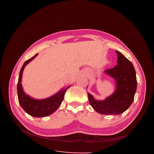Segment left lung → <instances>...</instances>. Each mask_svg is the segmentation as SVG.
Returning <instances> with one entry per match:
<instances>
[{
    "instance_id": "1",
    "label": "left lung",
    "mask_w": 154,
    "mask_h": 154,
    "mask_svg": "<svg viewBox=\"0 0 154 154\" xmlns=\"http://www.w3.org/2000/svg\"><path fill=\"white\" fill-rule=\"evenodd\" d=\"M118 65L106 69L105 73L115 80L114 92L105 100H97L87 93L90 105L97 112L105 115H118L127 110L131 105L137 89L136 74L132 62L119 51Z\"/></svg>"
}]
</instances>
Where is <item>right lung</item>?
Instances as JSON below:
<instances>
[{
    "mask_svg": "<svg viewBox=\"0 0 154 154\" xmlns=\"http://www.w3.org/2000/svg\"><path fill=\"white\" fill-rule=\"evenodd\" d=\"M37 55L38 54H36L34 57L27 60L22 66L18 76L17 93L18 102L24 111L33 117L42 118L51 115L58 109L63 100L65 93L70 86L66 88H63L56 94L43 100H36L27 95L23 91L21 83L23 71L27 65L32 61Z\"/></svg>",
    "mask_w": 154,
    "mask_h": 154,
    "instance_id": "obj_1",
    "label": "right lung"
}]
</instances>
